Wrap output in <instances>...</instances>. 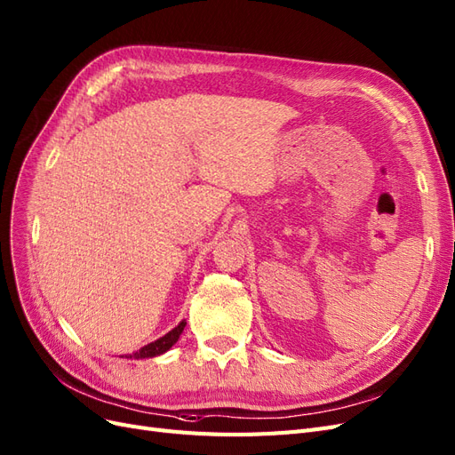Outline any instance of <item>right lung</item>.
Instances as JSON below:
<instances>
[{
    "label": "right lung",
    "mask_w": 455,
    "mask_h": 455,
    "mask_svg": "<svg viewBox=\"0 0 455 455\" xmlns=\"http://www.w3.org/2000/svg\"><path fill=\"white\" fill-rule=\"evenodd\" d=\"M185 324H188V323L181 321L176 328H172L171 331L164 333L163 338H159L157 341H154V343H148V345H144L142 348H139L137 352H132V355H125V356H122V358L144 360V358H156V356L164 355L166 350H171V348H172V345H176V341L180 339V335H181V331H183Z\"/></svg>",
    "instance_id": "add662e5"
}]
</instances>
